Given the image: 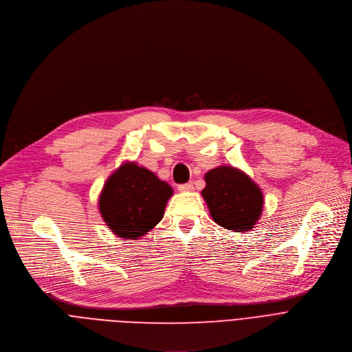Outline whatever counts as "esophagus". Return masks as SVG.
Listing matches in <instances>:
<instances>
[{"mask_svg": "<svg viewBox=\"0 0 352 352\" xmlns=\"http://www.w3.org/2000/svg\"><path fill=\"white\" fill-rule=\"evenodd\" d=\"M192 188H194L192 183H184V184H179V186H177V190H179V191H182V192L192 191Z\"/></svg>", "mask_w": 352, "mask_h": 352, "instance_id": "obj_1", "label": "esophagus"}]
</instances>
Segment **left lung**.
I'll list each match as a JSON object with an SVG mask.
<instances>
[{"label":"left lung","instance_id":"obj_1","mask_svg":"<svg viewBox=\"0 0 352 352\" xmlns=\"http://www.w3.org/2000/svg\"><path fill=\"white\" fill-rule=\"evenodd\" d=\"M202 197L212 219L222 228L250 232L261 218L263 195L261 188L240 169L219 166L205 173Z\"/></svg>","mask_w":352,"mask_h":352}]
</instances>
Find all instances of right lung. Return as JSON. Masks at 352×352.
Here are the masks:
<instances>
[{"label": "right lung", "instance_id": "add662e5", "mask_svg": "<svg viewBox=\"0 0 352 352\" xmlns=\"http://www.w3.org/2000/svg\"><path fill=\"white\" fill-rule=\"evenodd\" d=\"M172 194V187L151 170L126 162L104 184L100 214L118 237L137 240L161 222Z\"/></svg>", "mask_w": 352, "mask_h": 352}]
</instances>
